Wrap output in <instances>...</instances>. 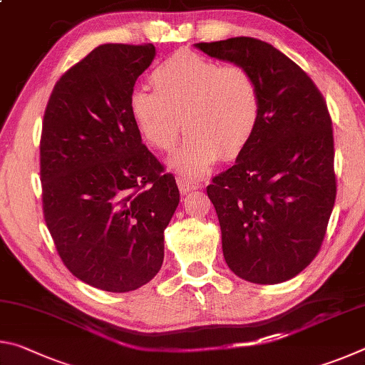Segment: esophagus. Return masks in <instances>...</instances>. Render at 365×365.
<instances>
[{
	"instance_id": "obj_1",
	"label": "esophagus",
	"mask_w": 365,
	"mask_h": 365,
	"mask_svg": "<svg viewBox=\"0 0 365 365\" xmlns=\"http://www.w3.org/2000/svg\"><path fill=\"white\" fill-rule=\"evenodd\" d=\"M177 185H178V190H180V193L187 195L190 191L197 190L200 188V183H196L195 180H191V178L187 177H177Z\"/></svg>"
}]
</instances>
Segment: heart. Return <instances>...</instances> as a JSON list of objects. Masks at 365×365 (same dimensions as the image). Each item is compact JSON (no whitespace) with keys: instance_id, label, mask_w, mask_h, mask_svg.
Here are the masks:
<instances>
[{"instance_id":"heart-1","label":"heart","mask_w":365,"mask_h":365,"mask_svg":"<svg viewBox=\"0 0 365 365\" xmlns=\"http://www.w3.org/2000/svg\"><path fill=\"white\" fill-rule=\"evenodd\" d=\"M151 83L154 91H132L128 109L141 138L160 151L175 146L185 125L190 137L169 159L178 175L202 177L220 156H240L256 135L261 93L242 66L178 53L153 71Z\"/></svg>"}]
</instances>
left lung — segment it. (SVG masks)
Returning <instances> with one entry per match:
<instances>
[{
	"mask_svg": "<svg viewBox=\"0 0 365 365\" xmlns=\"http://www.w3.org/2000/svg\"><path fill=\"white\" fill-rule=\"evenodd\" d=\"M195 46L248 69L261 93L256 135L207 187L225 262L246 282H287L317 256L335 206L333 130L324 96L298 64L265 41L235 36Z\"/></svg>",
	"mask_w": 365,
	"mask_h": 365,
	"instance_id": "8db88e82",
	"label": "left lung"
}]
</instances>
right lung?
Segmentation results:
<instances>
[{"mask_svg": "<svg viewBox=\"0 0 365 365\" xmlns=\"http://www.w3.org/2000/svg\"><path fill=\"white\" fill-rule=\"evenodd\" d=\"M154 56L151 43L100 45L58 80L43 117L46 227L66 267L103 292H133L156 277L180 201L128 109Z\"/></svg>", "mask_w": 365, "mask_h": 365, "instance_id": "right-lung-1", "label": "right lung"}]
</instances>
